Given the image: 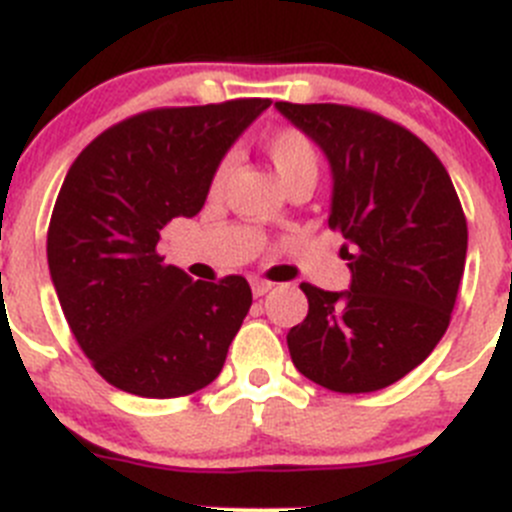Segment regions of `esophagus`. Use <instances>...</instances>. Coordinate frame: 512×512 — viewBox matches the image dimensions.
<instances>
[{"label":"esophagus","instance_id":"1","mask_svg":"<svg viewBox=\"0 0 512 512\" xmlns=\"http://www.w3.org/2000/svg\"><path fill=\"white\" fill-rule=\"evenodd\" d=\"M250 285H252V295H255V298H262V295H267L272 288H275V285L267 283V280H260V278L252 280Z\"/></svg>","mask_w":512,"mask_h":512}]
</instances>
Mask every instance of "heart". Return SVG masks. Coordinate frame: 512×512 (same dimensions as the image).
Returning <instances> with one entry per match:
<instances>
[{
  "mask_svg": "<svg viewBox=\"0 0 512 512\" xmlns=\"http://www.w3.org/2000/svg\"><path fill=\"white\" fill-rule=\"evenodd\" d=\"M262 148H265V156L270 159L272 169H275L283 186L288 181L300 179V176H308V179L318 176V151L305 133L295 131V128H280L265 138ZM227 176L229 161H224L212 176V194L222 191Z\"/></svg>",
  "mask_w": 512,
  "mask_h": 512,
  "instance_id": "1",
  "label": "heart"
}]
</instances>
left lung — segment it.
<instances>
[{
  "label": "left lung",
  "mask_w": 512,
  "mask_h": 512,
  "mask_svg": "<svg viewBox=\"0 0 512 512\" xmlns=\"http://www.w3.org/2000/svg\"><path fill=\"white\" fill-rule=\"evenodd\" d=\"M331 166L328 227L346 237L351 285L303 283L308 315L288 331L295 369L341 394L391 386L450 326L467 222L450 174L407 128L336 103H275Z\"/></svg>",
  "instance_id": "1"
}]
</instances>
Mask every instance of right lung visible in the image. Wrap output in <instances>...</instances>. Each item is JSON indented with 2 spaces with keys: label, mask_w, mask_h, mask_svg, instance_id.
I'll list each match as a JSON object with an SVG mask.
<instances>
[{
  "label": "right lung",
  "mask_w": 512,
  "mask_h": 512,
  "mask_svg": "<svg viewBox=\"0 0 512 512\" xmlns=\"http://www.w3.org/2000/svg\"><path fill=\"white\" fill-rule=\"evenodd\" d=\"M267 98L159 108L100 133L62 181L47 265L75 341L108 384L146 399L204 389L252 305L245 278L202 283L159 255Z\"/></svg>",
  "instance_id": "obj_1"
}]
</instances>
